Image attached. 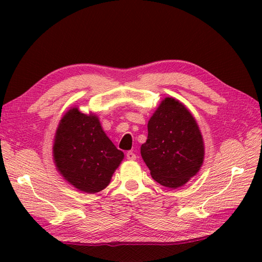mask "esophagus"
I'll list each match as a JSON object with an SVG mask.
<instances>
[{"instance_id": "1", "label": "esophagus", "mask_w": 262, "mask_h": 262, "mask_svg": "<svg viewBox=\"0 0 262 262\" xmlns=\"http://www.w3.org/2000/svg\"><path fill=\"white\" fill-rule=\"evenodd\" d=\"M126 158H127V160H129V161H134V160H136V154L134 152H132V151L127 152Z\"/></svg>"}]
</instances>
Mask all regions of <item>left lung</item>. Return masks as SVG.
Returning a JSON list of instances; mask_svg holds the SVG:
<instances>
[{
  "instance_id": "left-lung-1",
  "label": "left lung",
  "mask_w": 262,
  "mask_h": 262,
  "mask_svg": "<svg viewBox=\"0 0 262 262\" xmlns=\"http://www.w3.org/2000/svg\"><path fill=\"white\" fill-rule=\"evenodd\" d=\"M147 140L141 155L160 185L185 186L204 163L205 144L194 117L179 100L166 97L147 124Z\"/></svg>"
}]
</instances>
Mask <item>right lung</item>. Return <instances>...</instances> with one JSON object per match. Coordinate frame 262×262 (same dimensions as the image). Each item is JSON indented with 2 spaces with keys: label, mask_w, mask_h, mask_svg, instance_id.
Masks as SVG:
<instances>
[{
  "label": "right lung",
  "mask_w": 262,
  "mask_h": 262,
  "mask_svg": "<svg viewBox=\"0 0 262 262\" xmlns=\"http://www.w3.org/2000/svg\"><path fill=\"white\" fill-rule=\"evenodd\" d=\"M53 160L70 185L82 192L96 193L109 185L124 153L109 140L97 115L73 107L58 122Z\"/></svg>",
  "instance_id": "1"
}]
</instances>
